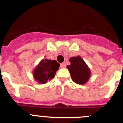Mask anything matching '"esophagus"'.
I'll list each match as a JSON object with an SVG mask.
<instances>
[{"label": "esophagus", "mask_w": 123, "mask_h": 123, "mask_svg": "<svg viewBox=\"0 0 123 123\" xmlns=\"http://www.w3.org/2000/svg\"><path fill=\"white\" fill-rule=\"evenodd\" d=\"M65 67H66V64H65V63H61L60 68H65Z\"/></svg>", "instance_id": "obj_1"}]
</instances>
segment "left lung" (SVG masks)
<instances>
[{
  "label": "left lung",
  "instance_id": "8db88e82",
  "mask_svg": "<svg viewBox=\"0 0 123 123\" xmlns=\"http://www.w3.org/2000/svg\"><path fill=\"white\" fill-rule=\"evenodd\" d=\"M71 65L67 68L71 74V79L75 83L84 84L87 82L91 76V71L84 60L80 56L69 58Z\"/></svg>",
  "mask_w": 123,
  "mask_h": 123
}]
</instances>
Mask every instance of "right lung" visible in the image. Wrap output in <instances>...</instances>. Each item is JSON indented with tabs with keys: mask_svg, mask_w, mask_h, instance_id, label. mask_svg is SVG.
<instances>
[{
	"mask_svg": "<svg viewBox=\"0 0 123 123\" xmlns=\"http://www.w3.org/2000/svg\"><path fill=\"white\" fill-rule=\"evenodd\" d=\"M60 64L56 60L43 59L34 69V78L40 84H45L55 77Z\"/></svg>",
	"mask_w": 123,
	"mask_h": 123,
	"instance_id": "obj_1",
	"label": "right lung"
}]
</instances>
